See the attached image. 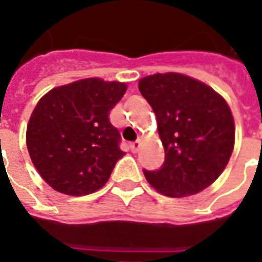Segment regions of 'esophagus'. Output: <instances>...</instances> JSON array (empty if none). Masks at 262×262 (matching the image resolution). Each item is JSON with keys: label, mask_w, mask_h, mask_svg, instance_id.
I'll return each instance as SVG.
<instances>
[{"label": "esophagus", "mask_w": 262, "mask_h": 262, "mask_svg": "<svg viewBox=\"0 0 262 262\" xmlns=\"http://www.w3.org/2000/svg\"><path fill=\"white\" fill-rule=\"evenodd\" d=\"M140 147H142V142L140 140H136V142H133L130 144V150L133 153H137L140 150Z\"/></svg>", "instance_id": "obj_1"}]
</instances>
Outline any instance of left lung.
<instances>
[{"label": "left lung", "instance_id": "1", "mask_svg": "<svg viewBox=\"0 0 262 262\" xmlns=\"http://www.w3.org/2000/svg\"><path fill=\"white\" fill-rule=\"evenodd\" d=\"M139 90L151 105L165 161L146 171L148 184L165 196L184 198L212 185L234 148L230 106L212 86L181 73L143 77Z\"/></svg>", "mask_w": 262, "mask_h": 262}]
</instances>
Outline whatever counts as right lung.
<instances>
[{"label":"right lung","mask_w":262,"mask_h":262,"mask_svg":"<svg viewBox=\"0 0 262 262\" xmlns=\"http://www.w3.org/2000/svg\"><path fill=\"white\" fill-rule=\"evenodd\" d=\"M126 90L125 82L92 77L56 86L39 99L26 127V147L57 192L82 196L106 184L125 154L109 112Z\"/></svg>","instance_id":"add662e5"}]
</instances>
